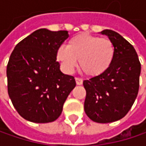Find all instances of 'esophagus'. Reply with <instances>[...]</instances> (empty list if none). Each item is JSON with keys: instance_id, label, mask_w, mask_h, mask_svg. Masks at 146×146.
Wrapping results in <instances>:
<instances>
[{"instance_id": "obj_1", "label": "esophagus", "mask_w": 146, "mask_h": 146, "mask_svg": "<svg viewBox=\"0 0 146 146\" xmlns=\"http://www.w3.org/2000/svg\"><path fill=\"white\" fill-rule=\"evenodd\" d=\"M75 80H76V84H77L78 85H81V84H83V79H82V78H75Z\"/></svg>"}]
</instances>
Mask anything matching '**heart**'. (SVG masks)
<instances>
[{
  "mask_svg": "<svg viewBox=\"0 0 146 146\" xmlns=\"http://www.w3.org/2000/svg\"><path fill=\"white\" fill-rule=\"evenodd\" d=\"M115 56L116 47L110 39L86 32L74 35L68 46L61 45L56 50V59L66 72H73L79 60L81 70L91 78L107 72Z\"/></svg>",
  "mask_w": 146,
  "mask_h": 146,
  "instance_id": "1",
  "label": "heart"
}]
</instances>
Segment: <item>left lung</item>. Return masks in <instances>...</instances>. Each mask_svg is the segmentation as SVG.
I'll return each instance as SVG.
<instances>
[{"instance_id": "8db88e82", "label": "left lung", "mask_w": 146, "mask_h": 146, "mask_svg": "<svg viewBox=\"0 0 146 146\" xmlns=\"http://www.w3.org/2000/svg\"><path fill=\"white\" fill-rule=\"evenodd\" d=\"M102 34L115 44L114 62L107 72L83 84L86 115L94 122L107 123L123 118L131 109L139 92L141 65L133 46L118 33L105 29Z\"/></svg>"}]
</instances>
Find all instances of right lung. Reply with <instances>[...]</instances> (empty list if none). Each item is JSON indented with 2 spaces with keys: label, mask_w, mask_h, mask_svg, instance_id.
I'll return each instance as SVG.
<instances>
[{
  "label": "right lung",
  "mask_w": 146,
  "mask_h": 146,
  "mask_svg": "<svg viewBox=\"0 0 146 146\" xmlns=\"http://www.w3.org/2000/svg\"><path fill=\"white\" fill-rule=\"evenodd\" d=\"M68 38L66 30L40 29L15 46L7 68V90L24 119L45 123L61 115L76 86L74 77L62 73L56 62V50Z\"/></svg>",
  "instance_id": "1"
}]
</instances>
